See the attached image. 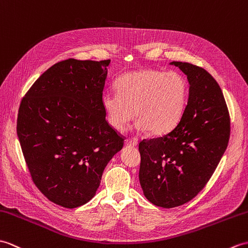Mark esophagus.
<instances>
[{
  "instance_id": "obj_1",
  "label": "esophagus",
  "mask_w": 248,
  "mask_h": 248,
  "mask_svg": "<svg viewBox=\"0 0 248 248\" xmlns=\"http://www.w3.org/2000/svg\"><path fill=\"white\" fill-rule=\"evenodd\" d=\"M125 145L126 146H137V145H138V141H137V140H130V139H126L125 140Z\"/></svg>"
}]
</instances>
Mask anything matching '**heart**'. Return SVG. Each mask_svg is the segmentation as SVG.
Masks as SVG:
<instances>
[{"mask_svg": "<svg viewBox=\"0 0 248 248\" xmlns=\"http://www.w3.org/2000/svg\"><path fill=\"white\" fill-rule=\"evenodd\" d=\"M118 93H107L103 107L108 123L124 130L135 117V129L164 135L175 127L183 115L188 84L177 72L144 69L126 73L117 82Z\"/></svg>", "mask_w": 248, "mask_h": 248, "instance_id": "1", "label": "heart"}]
</instances>
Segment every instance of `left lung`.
I'll use <instances>...</instances> for the list:
<instances>
[{"instance_id": "8db88e82", "label": "left lung", "mask_w": 248, "mask_h": 248, "mask_svg": "<svg viewBox=\"0 0 248 248\" xmlns=\"http://www.w3.org/2000/svg\"><path fill=\"white\" fill-rule=\"evenodd\" d=\"M186 75L188 103L175 127L160 138L139 144V180L154 205L174 208L200 193L224 155L230 119L223 92L206 70L172 62Z\"/></svg>"}]
</instances>
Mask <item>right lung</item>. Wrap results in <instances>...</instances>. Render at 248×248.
I'll list each match as a JSON object with an SVG mask.
<instances>
[{"label":"right lung","instance_id":"obj_1","mask_svg":"<svg viewBox=\"0 0 248 248\" xmlns=\"http://www.w3.org/2000/svg\"><path fill=\"white\" fill-rule=\"evenodd\" d=\"M110 59L70 58L47 69L21 102L16 135L37 188L64 208L95 195L123 139L103 107Z\"/></svg>","mask_w":248,"mask_h":248}]
</instances>
